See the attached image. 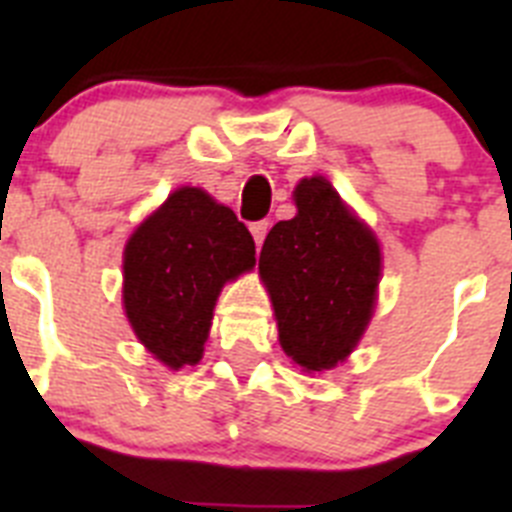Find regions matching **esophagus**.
I'll use <instances>...</instances> for the list:
<instances>
[{
	"label": "esophagus",
	"instance_id": "esophagus-1",
	"mask_svg": "<svg viewBox=\"0 0 512 512\" xmlns=\"http://www.w3.org/2000/svg\"><path fill=\"white\" fill-rule=\"evenodd\" d=\"M266 230H269V223H266V220L251 225V235H253V241H256V246H261V243H264Z\"/></svg>",
	"mask_w": 512,
	"mask_h": 512
}]
</instances>
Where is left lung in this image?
<instances>
[{
	"label": "left lung",
	"instance_id": "1",
	"mask_svg": "<svg viewBox=\"0 0 512 512\" xmlns=\"http://www.w3.org/2000/svg\"><path fill=\"white\" fill-rule=\"evenodd\" d=\"M297 215L266 235L259 274L284 354L305 372L346 361L377 305L382 251L323 176L295 187Z\"/></svg>",
	"mask_w": 512,
	"mask_h": 512
}]
</instances>
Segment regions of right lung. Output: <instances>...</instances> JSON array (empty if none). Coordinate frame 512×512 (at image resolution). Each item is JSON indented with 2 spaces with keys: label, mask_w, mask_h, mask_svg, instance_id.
Wrapping results in <instances>:
<instances>
[{
  "label": "right lung",
  "mask_w": 512,
  "mask_h": 512,
  "mask_svg": "<svg viewBox=\"0 0 512 512\" xmlns=\"http://www.w3.org/2000/svg\"><path fill=\"white\" fill-rule=\"evenodd\" d=\"M256 266V246L230 207L179 187L122 251V305L143 346L169 369L200 364L225 282Z\"/></svg>",
  "instance_id": "right-lung-1"
}]
</instances>
